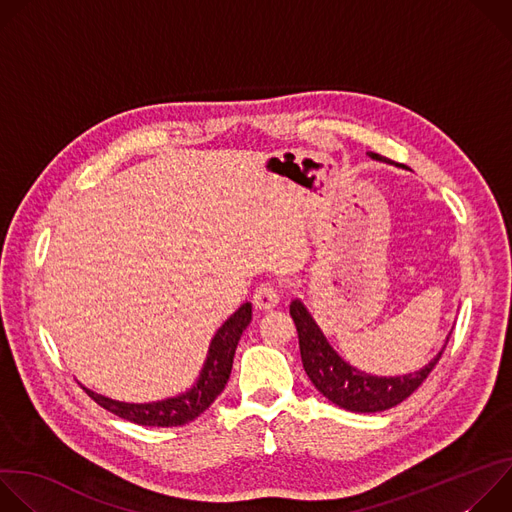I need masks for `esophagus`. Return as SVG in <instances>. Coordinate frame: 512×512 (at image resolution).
Masks as SVG:
<instances>
[{"instance_id": "34e87169", "label": "esophagus", "mask_w": 512, "mask_h": 512, "mask_svg": "<svg viewBox=\"0 0 512 512\" xmlns=\"http://www.w3.org/2000/svg\"><path fill=\"white\" fill-rule=\"evenodd\" d=\"M253 304L259 310H273L279 304V289L271 283H263L255 289V296H253Z\"/></svg>"}]
</instances>
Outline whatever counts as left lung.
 Here are the masks:
<instances>
[{"mask_svg":"<svg viewBox=\"0 0 512 512\" xmlns=\"http://www.w3.org/2000/svg\"><path fill=\"white\" fill-rule=\"evenodd\" d=\"M369 158L391 164V160L375 152H369ZM289 314L298 328L300 354L306 375L328 401L354 413H377L405 401L433 371L452 334H448L444 348L423 369L397 377H377L358 371L330 346L302 300H294L289 304Z\"/></svg>","mask_w":512,"mask_h":512,"instance_id":"8db88e82","label":"left lung"}]
</instances>
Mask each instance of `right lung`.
<instances>
[{"instance_id":"add662e5","label":"right lung","mask_w":512,"mask_h":512,"mask_svg":"<svg viewBox=\"0 0 512 512\" xmlns=\"http://www.w3.org/2000/svg\"><path fill=\"white\" fill-rule=\"evenodd\" d=\"M251 316H253V306L247 302L216 330L214 338L210 340L204 367L196 383L188 391L176 397H168L152 403H125V401H115L105 395H99L87 387L83 389L103 409L115 413L121 419L133 421L137 425H148V427L186 425L194 421L200 413H204L212 405V401L223 393L231 377L237 344L245 328L251 324Z\"/></svg>"}]
</instances>
